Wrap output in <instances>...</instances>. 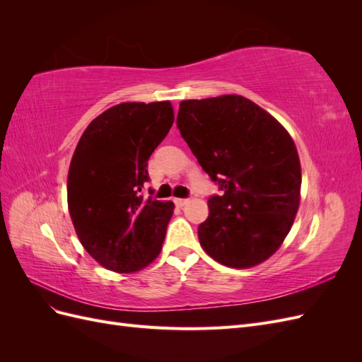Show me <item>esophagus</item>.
Listing matches in <instances>:
<instances>
[{"mask_svg":"<svg viewBox=\"0 0 362 362\" xmlns=\"http://www.w3.org/2000/svg\"><path fill=\"white\" fill-rule=\"evenodd\" d=\"M173 202H175V205H177L178 208H182L189 201H187V199H175Z\"/></svg>","mask_w":362,"mask_h":362,"instance_id":"obj_1","label":"esophagus"}]
</instances>
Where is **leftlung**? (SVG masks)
<instances>
[{"label": "left lung", "mask_w": 362, "mask_h": 362, "mask_svg": "<svg viewBox=\"0 0 362 362\" xmlns=\"http://www.w3.org/2000/svg\"><path fill=\"white\" fill-rule=\"evenodd\" d=\"M182 139L222 196L208 199L202 249L233 269L261 264L281 247L300 204L298 149L278 120L242 95L180 103Z\"/></svg>", "instance_id": "left-lung-1"}]
</instances>
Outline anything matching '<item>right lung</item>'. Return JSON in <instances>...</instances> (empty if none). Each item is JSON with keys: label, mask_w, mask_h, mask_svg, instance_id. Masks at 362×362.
Here are the masks:
<instances>
[{"label": "right lung", "mask_w": 362, "mask_h": 362, "mask_svg": "<svg viewBox=\"0 0 362 362\" xmlns=\"http://www.w3.org/2000/svg\"><path fill=\"white\" fill-rule=\"evenodd\" d=\"M170 101L120 103L95 117L78 140L68 173L76 237L116 273L148 267L163 246L173 202L140 194L148 160L173 125Z\"/></svg>", "instance_id": "1"}]
</instances>
